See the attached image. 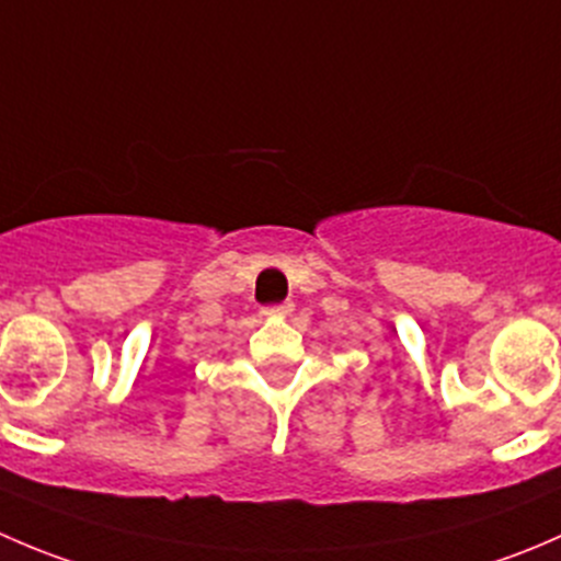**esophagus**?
<instances>
[{
  "label": "esophagus",
  "instance_id": "esophagus-1",
  "mask_svg": "<svg viewBox=\"0 0 561 561\" xmlns=\"http://www.w3.org/2000/svg\"><path fill=\"white\" fill-rule=\"evenodd\" d=\"M290 312H293V304L290 301L274 304V307L265 309V314H271V317H285V314H290Z\"/></svg>",
  "mask_w": 561,
  "mask_h": 561
}]
</instances>
